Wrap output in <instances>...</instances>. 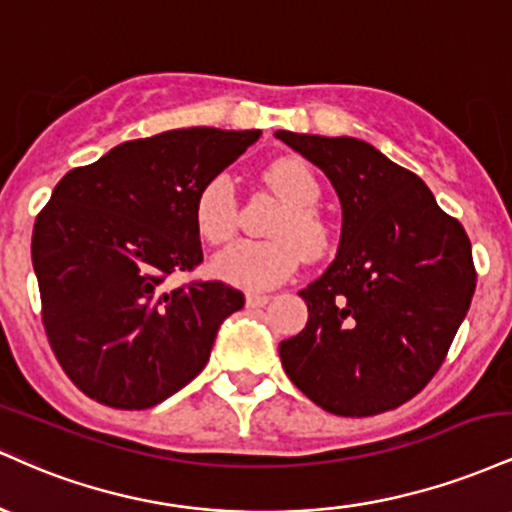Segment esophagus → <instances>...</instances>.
Masks as SVG:
<instances>
[{
	"mask_svg": "<svg viewBox=\"0 0 512 512\" xmlns=\"http://www.w3.org/2000/svg\"><path fill=\"white\" fill-rule=\"evenodd\" d=\"M269 301H272V296H267V293H248V298H245L248 308H262Z\"/></svg>",
	"mask_w": 512,
	"mask_h": 512,
	"instance_id": "esophagus-1",
	"label": "esophagus"
}]
</instances>
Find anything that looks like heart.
I'll return each instance as SVG.
<instances>
[{"instance_id": "1", "label": "heart", "mask_w": 512, "mask_h": 512, "mask_svg": "<svg viewBox=\"0 0 512 512\" xmlns=\"http://www.w3.org/2000/svg\"><path fill=\"white\" fill-rule=\"evenodd\" d=\"M264 182L284 202L269 223L267 240H238L211 262L214 274L245 289H272L296 272L301 257L325 255L332 245V226L317 209L320 180L310 163L298 156L276 158L264 168ZM197 231L207 243H226L238 228V195L231 175L207 180L195 202Z\"/></svg>"}]
</instances>
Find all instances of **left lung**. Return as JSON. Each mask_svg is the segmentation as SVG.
I'll use <instances>...</instances> for the list:
<instances>
[{"label":"left lung","instance_id":"obj_1","mask_svg":"<svg viewBox=\"0 0 512 512\" xmlns=\"http://www.w3.org/2000/svg\"><path fill=\"white\" fill-rule=\"evenodd\" d=\"M315 163L342 202L327 272L298 291L308 325L279 344L291 383L337 416L402 407L443 366L477 272L462 223L426 182L354 137L274 134Z\"/></svg>","mask_w":512,"mask_h":512}]
</instances>
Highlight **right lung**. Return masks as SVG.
Returning a JSON list of instances; mask_svg holds the SVG:
<instances>
[{"instance_id":"add662e5","label":"right lung","mask_w":512,"mask_h":512,"mask_svg":"<svg viewBox=\"0 0 512 512\" xmlns=\"http://www.w3.org/2000/svg\"><path fill=\"white\" fill-rule=\"evenodd\" d=\"M260 129H170L69 170L33 226L43 327L84 395L149 409L195 380L216 332L243 308L223 281L166 279L202 257L195 202Z\"/></svg>"}]
</instances>
